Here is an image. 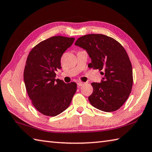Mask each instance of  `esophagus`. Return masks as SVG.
Returning a JSON list of instances; mask_svg holds the SVG:
<instances>
[{"mask_svg": "<svg viewBox=\"0 0 152 152\" xmlns=\"http://www.w3.org/2000/svg\"><path fill=\"white\" fill-rule=\"evenodd\" d=\"M77 85H78V86H83V85H84V82H78L77 83Z\"/></svg>", "mask_w": 152, "mask_h": 152, "instance_id": "esophagus-1", "label": "esophagus"}]
</instances>
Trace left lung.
<instances>
[{
	"instance_id": "left-lung-1",
	"label": "left lung",
	"mask_w": 152,
	"mask_h": 152,
	"mask_svg": "<svg viewBox=\"0 0 152 152\" xmlns=\"http://www.w3.org/2000/svg\"><path fill=\"white\" fill-rule=\"evenodd\" d=\"M75 45L87 51L90 68L102 71L100 83L93 82L91 105L105 112L117 111L129 97L133 84L132 64L125 49L113 38L103 34L79 37Z\"/></svg>"
}]
</instances>
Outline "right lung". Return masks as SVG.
<instances>
[{
    "instance_id": "1",
    "label": "right lung",
    "mask_w": 152,
    "mask_h": 152,
    "mask_svg": "<svg viewBox=\"0 0 152 152\" xmlns=\"http://www.w3.org/2000/svg\"><path fill=\"white\" fill-rule=\"evenodd\" d=\"M75 39L54 36L41 41L29 52L23 72V80L29 99L39 112L55 117L70 105L77 86L55 79L61 69V58Z\"/></svg>"
}]
</instances>
